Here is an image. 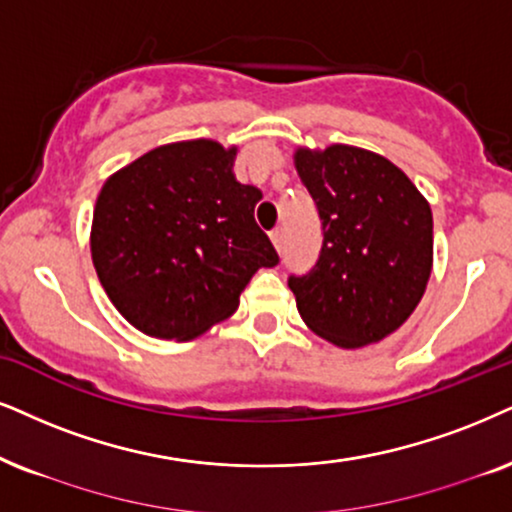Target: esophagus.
Returning a JSON list of instances; mask_svg holds the SVG:
<instances>
[{
    "label": "esophagus",
    "mask_w": 512,
    "mask_h": 512,
    "mask_svg": "<svg viewBox=\"0 0 512 512\" xmlns=\"http://www.w3.org/2000/svg\"><path fill=\"white\" fill-rule=\"evenodd\" d=\"M269 238H271V243H274V248L281 250L283 248V226H276V229L269 234Z\"/></svg>",
    "instance_id": "obj_1"
}]
</instances>
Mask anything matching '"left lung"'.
<instances>
[{"label": "left lung", "mask_w": 512, "mask_h": 512, "mask_svg": "<svg viewBox=\"0 0 512 512\" xmlns=\"http://www.w3.org/2000/svg\"><path fill=\"white\" fill-rule=\"evenodd\" d=\"M295 167L323 229L314 267L288 278L297 312L338 347L387 338L409 319L428 286V200L397 165L366 148H297Z\"/></svg>", "instance_id": "8db88e82"}]
</instances>
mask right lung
I'll list each match as a JSON object with an SVG mask.
<instances>
[{"mask_svg": "<svg viewBox=\"0 0 512 512\" xmlns=\"http://www.w3.org/2000/svg\"><path fill=\"white\" fill-rule=\"evenodd\" d=\"M236 146H158L106 179L92 262L115 309L141 333L193 340L238 309L278 255L255 222L262 191L234 177Z\"/></svg>", "mask_w": 512, "mask_h": 512, "instance_id": "add662e5", "label": "right lung"}]
</instances>
